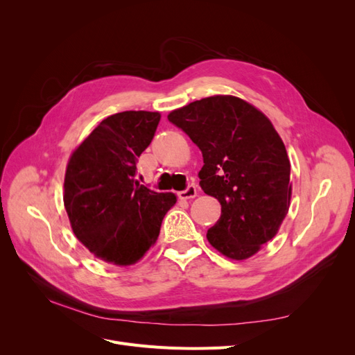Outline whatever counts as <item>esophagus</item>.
<instances>
[{
  "label": "esophagus",
  "mask_w": 355,
  "mask_h": 355,
  "mask_svg": "<svg viewBox=\"0 0 355 355\" xmlns=\"http://www.w3.org/2000/svg\"><path fill=\"white\" fill-rule=\"evenodd\" d=\"M178 196H179V198H182V200L194 198V197H197V188H196L194 185H188L184 191L178 192Z\"/></svg>",
  "instance_id": "34e87169"
}]
</instances>
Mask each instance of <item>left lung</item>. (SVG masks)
Masks as SVG:
<instances>
[{
	"instance_id": "left-lung-1",
	"label": "left lung",
	"mask_w": 355,
	"mask_h": 355,
	"mask_svg": "<svg viewBox=\"0 0 355 355\" xmlns=\"http://www.w3.org/2000/svg\"><path fill=\"white\" fill-rule=\"evenodd\" d=\"M167 118L200 148V187L220 202L209 243L231 259H247L274 239L290 206L282 137L261 111L234 96L196 101Z\"/></svg>"
}]
</instances>
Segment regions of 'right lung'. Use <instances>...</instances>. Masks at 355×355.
Segmentation results:
<instances>
[{
  "mask_svg": "<svg viewBox=\"0 0 355 355\" xmlns=\"http://www.w3.org/2000/svg\"><path fill=\"white\" fill-rule=\"evenodd\" d=\"M161 115L114 114L75 149L67 167L63 202L77 239L101 259L132 265L153 247L176 202L136 180V159L151 144Z\"/></svg>",
  "mask_w": 355,
  "mask_h": 355,
  "instance_id": "add662e5",
  "label": "right lung"
}]
</instances>
